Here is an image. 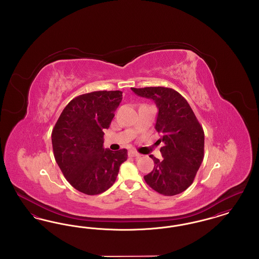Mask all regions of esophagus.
Returning <instances> with one entry per match:
<instances>
[{"mask_svg":"<svg viewBox=\"0 0 259 259\" xmlns=\"http://www.w3.org/2000/svg\"><path fill=\"white\" fill-rule=\"evenodd\" d=\"M129 156H132V157H140L141 154L138 153L135 150H130V151H129Z\"/></svg>","mask_w":259,"mask_h":259,"instance_id":"1","label":"esophagus"}]
</instances>
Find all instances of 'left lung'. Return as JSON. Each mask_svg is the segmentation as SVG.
Returning <instances> with one entry per match:
<instances>
[{"mask_svg": "<svg viewBox=\"0 0 259 259\" xmlns=\"http://www.w3.org/2000/svg\"><path fill=\"white\" fill-rule=\"evenodd\" d=\"M138 96L151 99L158 108L155 124L161 135L163 159L153 155L154 168L144 177L156 192L172 196L184 192L194 181L204 158L205 135L189 104L168 87L131 88Z\"/></svg>", "mask_w": 259, "mask_h": 259, "instance_id": "left-lung-1", "label": "left lung"}]
</instances>
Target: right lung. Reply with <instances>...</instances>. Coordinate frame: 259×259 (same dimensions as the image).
<instances>
[{"mask_svg":"<svg viewBox=\"0 0 259 259\" xmlns=\"http://www.w3.org/2000/svg\"><path fill=\"white\" fill-rule=\"evenodd\" d=\"M122 92L94 91L73 99L62 111L52 134L55 160L66 180L76 190L97 195L114 184L127 149L104 148L108 129Z\"/></svg>","mask_w":259,"mask_h":259,"instance_id":"add662e5","label":"right lung"}]
</instances>
